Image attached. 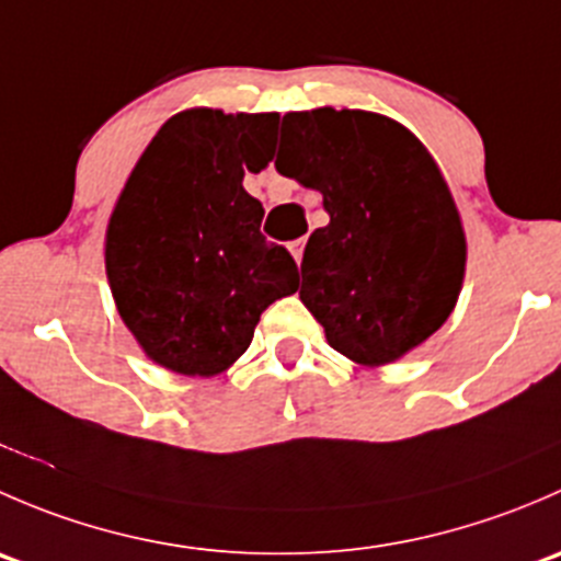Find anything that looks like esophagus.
Returning <instances> with one entry per match:
<instances>
[{
	"mask_svg": "<svg viewBox=\"0 0 561 561\" xmlns=\"http://www.w3.org/2000/svg\"><path fill=\"white\" fill-rule=\"evenodd\" d=\"M304 247H307V239H298L290 244V252H293V257H296L298 265H301V260H304Z\"/></svg>",
	"mask_w": 561,
	"mask_h": 561,
	"instance_id": "34e87169",
	"label": "esophagus"
}]
</instances>
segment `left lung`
Masks as SVG:
<instances>
[{"label": "left lung", "instance_id": "left-lung-1", "mask_svg": "<svg viewBox=\"0 0 561 561\" xmlns=\"http://www.w3.org/2000/svg\"><path fill=\"white\" fill-rule=\"evenodd\" d=\"M274 165L320 192L331 217L309 236L298 296L336 353L375 369L443 328L467 236L443 171L404 124L350 107L285 113Z\"/></svg>", "mask_w": 561, "mask_h": 561}]
</instances>
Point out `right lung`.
Listing matches in <instances>:
<instances>
[{
  "label": "right lung",
  "instance_id": "add662e5",
  "mask_svg": "<svg viewBox=\"0 0 561 561\" xmlns=\"http://www.w3.org/2000/svg\"><path fill=\"white\" fill-rule=\"evenodd\" d=\"M279 113L190 107L135 162L105 230V274L146 358L214 377L247 353L260 314L298 290V265L260 233L244 171L274 157Z\"/></svg>",
  "mask_w": 561,
  "mask_h": 561
}]
</instances>
